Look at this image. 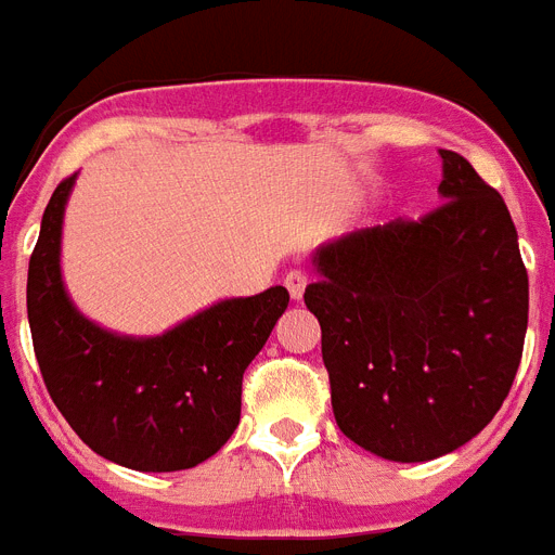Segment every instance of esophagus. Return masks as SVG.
Listing matches in <instances>:
<instances>
[{"label": "esophagus", "instance_id": "34e87169", "mask_svg": "<svg viewBox=\"0 0 555 555\" xmlns=\"http://www.w3.org/2000/svg\"><path fill=\"white\" fill-rule=\"evenodd\" d=\"M285 287L291 293L293 301H299L305 296V287H307V273L305 270H291L285 276Z\"/></svg>", "mask_w": 555, "mask_h": 555}]
</instances>
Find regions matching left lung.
Here are the masks:
<instances>
[{"instance_id":"8db88e82","label":"left lung","mask_w":555,"mask_h":555,"mask_svg":"<svg viewBox=\"0 0 555 555\" xmlns=\"http://www.w3.org/2000/svg\"><path fill=\"white\" fill-rule=\"evenodd\" d=\"M440 157L443 206L315 248L319 279L305 291L335 423L395 463L477 437L511 392L528 330V270L505 199L463 155Z\"/></svg>"}]
</instances>
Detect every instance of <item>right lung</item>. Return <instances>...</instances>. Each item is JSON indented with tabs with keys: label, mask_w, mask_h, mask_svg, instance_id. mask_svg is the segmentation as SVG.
<instances>
[{
	"label": "right lung",
	"mask_w": 555,
	"mask_h": 555,
	"mask_svg": "<svg viewBox=\"0 0 555 555\" xmlns=\"http://www.w3.org/2000/svg\"><path fill=\"white\" fill-rule=\"evenodd\" d=\"M76 177L53 191L27 268V321L50 398L83 443L134 472H183L240 426L242 375L291 293L222 299L160 335H120L73 305L62 276L64 208Z\"/></svg>",
	"instance_id": "right-lung-1"
}]
</instances>
